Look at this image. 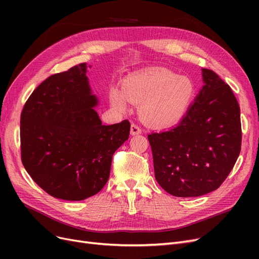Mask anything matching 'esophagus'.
<instances>
[{
    "mask_svg": "<svg viewBox=\"0 0 259 259\" xmlns=\"http://www.w3.org/2000/svg\"><path fill=\"white\" fill-rule=\"evenodd\" d=\"M140 133H142V127H140L138 124L133 123L132 126H131V134L132 135H138V134H140Z\"/></svg>",
    "mask_w": 259,
    "mask_h": 259,
    "instance_id": "obj_1",
    "label": "esophagus"
}]
</instances>
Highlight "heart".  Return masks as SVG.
I'll list each match as a JSON object with an SVG mask.
<instances>
[{
  "label": "heart",
  "instance_id": "heart-1",
  "mask_svg": "<svg viewBox=\"0 0 259 259\" xmlns=\"http://www.w3.org/2000/svg\"><path fill=\"white\" fill-rule=\"evenodd\" d=\"M121 90L122 93L115 89L110 92L111 103L116 109H126L127 100L140 104V115L148 124L167 127L184 116L192 99L194 86L186 76L152 68L126 77Z\"/></svg>",
  "mask_w": 259,
  "mask_h": 259
}]
</instances>
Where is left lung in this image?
Masks as SVG:
<instances>
[{
  "label": "left lung",
  "mask_w": 259,
  "mask_h": 259,
  "mask_svg": "<svg viewBox=\"0 0 259 259\" xmlns=\"http://www.w3.org/2000/svg\"><path fill=\"white\" fill-rule=\"evenodd\" d=\"M204 86L175 127L148 135L156 182L180 198L218 189L241 151L240 107L228 84L203 69Z\"/></svg>",
  "instance_id": "8db88e82"
}]
</instances>
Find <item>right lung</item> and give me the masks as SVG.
<instances>
[{"instance_id": "obj_1", "label": "right lung", "mask_w": 259, "mask_h": 259, "mask_svg": "<svg viewBox=\"0 0 259 259\" xmlns=\"http://www.w3.org/2000/svg\"><path fill=\"white\" fill-rule=\"evenodd\" d=\"M96 104L84 62L49 76L22 108L21 162L54 198L82 201L98 193L115 150L128 139V120L103 125Z\"/></svg>"}]
</instances>
